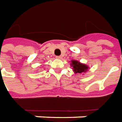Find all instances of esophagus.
<instances>
[{"instance_id": "esophagus-1", "label": "esophagus", "mask_w": 122, "mask_h": 122, "mask_svg": "<svg viewBox=\"0 0 122 122\" xmlns=\"http://www.w3.org/2000/svg\"><path fill=\"white\" fill-rule=\"evenodd\" d=\"M56 58H57V59H61V58H62V56H56Z\"/></svg>"}]
</instances>
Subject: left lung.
I'll list each match as a JSON object with an SVG mask.
<instances>
[{
	"instance_id": "1",
	"label": "left lung",
	"mask_w": 122,
	"mask_h": 122,
	"mask_svg": "<svg viewBox=\"0 0 122 122\" xmlns=\"http://www.w3.org/2000/svg\"><path fill=\"white\" fill-rule=\"evenodd\" d=\"M71 66L72 67L73 71L75 73L81 74L83 73H86L89 69V67L87 65L82 64L81 62H79L77 60H71Z\"/></svg>"
}]
</instances>
